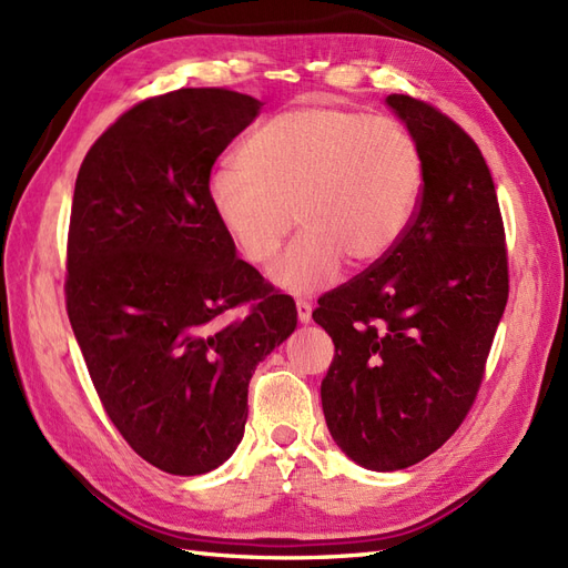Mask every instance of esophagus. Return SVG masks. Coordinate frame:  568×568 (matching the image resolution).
<instances>
[{
    "instance_id": "obj_1",
    "label": "esophagus",
    "mask_w": 568,
    "mask_h": 568,
    "mask_svg": "<svg viewBox=\"0 0 568 568\" xmlns=\"http://www.w3.org/2000/svg\"><path fill=\"white\" fill-rule=\"evenodd\" d=\"M295 307H297L300 324H310V322H312V304L304 302V300H297Z\"/></svg>"
}]
</instances>
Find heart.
Here are the masks:
<instances>
[{
    "label": "heart",
    "mask_w": 568,
    "mask_h": 568,
    "mask_svg": "<svg viewBox=\"0 0 568 568\" xmlns=\"http://www.w3.org/2000/svg\"><path fill=\"white\" fill-rule=\"evenodd\" d=\"M425 186V155L405 124L341 108L273 114L209 180V203L237 252L261 266L295 221L304 230L271 268L287 293H316L341 266L372 268L408 232Z\"/></svg>",
    "instance_id": "1"
}]
</instances>
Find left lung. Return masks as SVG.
<instances>
[{
  "label": "left lung",
  "instance_id": "obj_1",
  "mask_svg": "<svg viewBox=\"0 0 568 568\" xmlns=\"http://www.w3.org/2000/svg\"><path fill=\"white\" fill-rule=\"evenodd\" d=\"M386 103L423 149V196L396 250L312 312L336 345L322 382L328 432L382 473L427 458L460 427L508 300L504 221L477 143L425 100Z\"/></svg>",
  "mask_w": 568,
  "mask_h": 568
}]
</instances>
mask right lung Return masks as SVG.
<instances>
[{"label": "right lung", "mask_w": 568, "mask_h": 568, "mask_svg": "<svg viewBox=\"0 0 568 568\" xmlns=\"http://www.w3.org/2000/svg\"><path fill=\"white\" fill-rule=\"evenodd\" d=\"M258 110L227 89L145 98L100 134L77 178L69 322L112 425L170 475L232 456L256 365L297 326L293 297L237 256L209 203L213 163Z\"/></svg>", "instance_id": "add662e5"}]
</instances>
